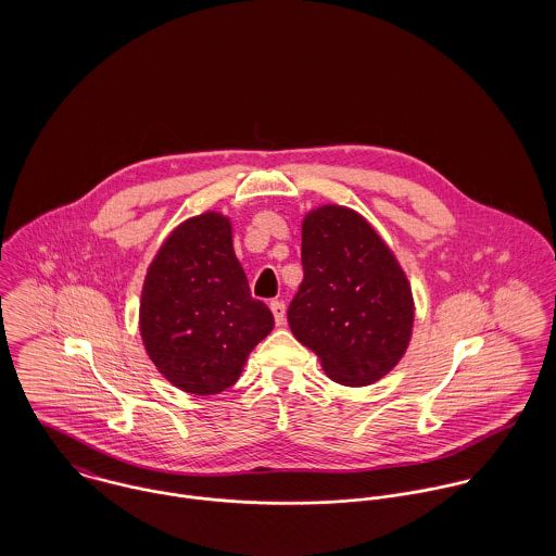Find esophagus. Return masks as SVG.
<instances>
[{
  "instance_id": "1",
  "label": "esophagus",
  "mask_w": 556,
  "mask_h": 556,
  "mask_svg": "<svg viewBox=\"0 0 556 556\" xmlns=\"http://www.w3.org/2000/svg\"><path fill=\"white\" fill-rule=\"evenodd\" d=\"M269 308L274 313L276 325H285V320H287V306H285V302H271Z\"/></svg>"
}]
</instances>
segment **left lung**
Wrapping results in <instances>:
<instances>
[{"instance_id":"1","label":"left lung","mask_w":556,"mask_h":556,"mask_svg":"<svg viewBox=\"0 0 556 556\" xmlns=\"http://www.w3.org/2000/svg\"><path fill=\"white\" fill-rule=\"evenodd\" d=\"M302 265L287 318L325 375L364 388L392 372L413 336L415 302L388 241L359 212L325 203L302 220Z\"/></svg>"}]
</instances>
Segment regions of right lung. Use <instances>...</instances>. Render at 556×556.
Returning a JSON list of instances; mask_svg holds the SVG:
<instances>
[{"label":"right lung","instance_id":"obj_1","mask_svg":"<svg viewBox=\"0 0 556 556\" xmlns=\"http://www.w3.org/2000/svg\"><path fill=\"white\" fill-rule=\"evenodd\" d=\"M271 329V311L250 295L231 218L203 212L179 223L148 267L139 306L141 340L160 375L186 394H220Z\"/></svg>","mask_w":556,"mask_h":556}]
</instances>
